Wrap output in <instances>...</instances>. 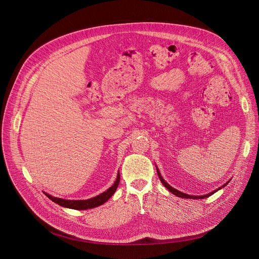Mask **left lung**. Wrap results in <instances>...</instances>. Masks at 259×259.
Here are the masks:
<instances>
[{
    "label": "left lung",
    "instance_id": "1",
    "mask_svg": "<svg viewBox=\"0 0 259 259\" xmlns=\"http://www.w3.org/2000/svg\"><path fill=\"white\" fill-rule=\"evenodd\" d=\"M157 172H158V175H159V178H160V180H161V182L163 183V186L169 191V192H171L173 195H175V196H177V197H179V198H184V199H205V198H208V197H210V196H212L214 193H216L217 191H219V190H221L223 188H225L227 184L230 182V181H228L226 184H224L223 187H220V188H218L217 190H215V191H213V192H211V193H209V194H207V195H204V196H191V195H188V194H184V193H181V192H179V191H177V190H175V189H173L171 186H169V184L163 179V177L161 176V173L159 172V169L157 168Z\"/></svg>",
    "mask_w": 259,
    "mask_h": 259
}]
</instances>
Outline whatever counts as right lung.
I'll return each mask as SVG.
<instances>
[{
	"instance_id": "add662e5",
	"label": "right lung",
	"mask_w": 259,
	"mask_h": 259,
	"mask_svg": "<svg viewBox=\"0 0 259 259\" xmlns=\"http://www.w3.org/2000/svg\"><path fill=\"white\" fill-rule=\"evenodd\" d=\"M120 183V173H118L117 179L115 181V183L110 187L106 192L92 198V199H88V200H64V199H60V198H55L52 197L48 194L45 193V195L54 203L58 204L59 206L65 207V208H70V209H76V210H87V209H92L95 207H98L102 204H104L110 197H112L115 192L117 191V188Z\"/></svg>"
}]
</instances>
